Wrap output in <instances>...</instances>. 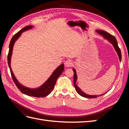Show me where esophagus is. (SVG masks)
Returning a JSON list of instances; mask_svg holds the SVG:
<instances>
[{
  "instance_id": "obj_1",
  "label": "esophagus",
  "mask_w": 129,
  "mask_h": 129,
  "mask_svg": "<svg viewBox=\"0 0 129 129\" xmlns=\"http://www.w3.org/2000/svg\"><path fill=\"white\" fill-rule=\"evenodd\" d=\"M73 65V61L71 60H67L65 62V65L67 67H72Z\"/></svg>"
}]
</instances>
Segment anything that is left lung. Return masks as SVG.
<instances>
[{
	"label": "left lung",
	"instance_id": "obj_1",
	"mask_svg": "<svg viewBox=\"0 0 129 129\" xmlns=\"http://www.w3.org/2000/svg\"><path fill=\"white\" fill-rule=\"evenodd\" d=\"M96 31L98 34H99L100 35H102L104 39L108 40V42H110L111 44L113 45V46H114V48L115 49V51H116V53H117V55H118L120 61H121V50H120V49L118 46V44H117V40L116 39V38H115L113 36V35H111L110 34H109V33L105 31L100 30H96ZM73 70L74 72V85L76 91H77L78 94L80 95H81V96L86 98H89V99L96 98H97L98 96H99L103 95L104 94H105V93L107 92H106L105 93H104V94L100 95H91L86 94V93H85L84 92L82 91L81 89L79 88V87L76 84V80H77V79H78V76H77V75H76V70H75L74 68H73Z\"/></svg>",
	"mask_w": 129,
	"mask_h": 129
}]
</instances>
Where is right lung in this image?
Wrapping results in <instances>:
<instances>
[{"label":"right lung","mask_w":129,"mask_h":129,"mask_svg":"<svg viewBox=\"0 0 129 129\" xmlns=\"http://www.w3.org/2000/svg\"><path fill=\"white\" fill-rule=\"evenodd\" d=\"M33 27L34 26L33 25H28L24 27V28L20 30V31L18 32L17 33L15 34L12 37L9 44V50L8 55V65H9L13 80L14 82V83L15 84L16 86H17L19 90H20V91L21 92H23V94H26L27 95L30 96L43 98L48 95L54 88L55 85L57 78L59 77V76L61 74V73L64 70V64H61L60 66L57 67L56 69L54 71L53 73H52V74L50 75V77L49 78L48 80H46L42 85H41L40 87H37V88L35 89H31L29 88V87H25L19 83L15 78V75H14L10 65L11 57H12V55L13 53V46L14 45V43L16 42V40L20 37V35L22 34L23 32L28 30L31 29L33 28Z\"/></svg>","instance_id":"right-lung-1"}]
</instances>
